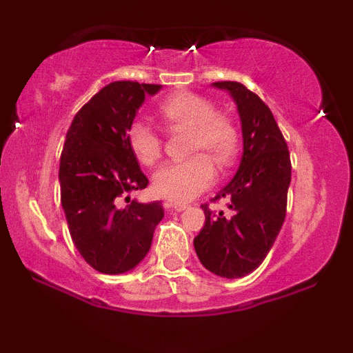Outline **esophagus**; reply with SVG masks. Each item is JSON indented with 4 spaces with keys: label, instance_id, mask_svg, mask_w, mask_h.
<instances>
[{
    "label": "esophagus",
    "instance_id": "1",
    "mask_svg": "<svg viewBox=\"0 0 353 353\" xmlns=\"http://www.w3.org/2000/svg\"><path fill=\"white\" fill-rule=\"evenodd\" d=\"M164 208L168 210H176V212H182V210L188 209V205L181 204V202H172V201H165Z\"/></svg>",
    "mask_w": 353,
    "mask_h": 353
}]
</instances>
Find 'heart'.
Segmentation results:
<instances>
[{"label":"heart","instance_id":"obj_1","mask_svg":"<svg viewBox=\"0 0 353 353\" xmlns=\"http://www.w3.org/2000/svg\"><path fill=\"white\" fill-rule=\"evenodd\" d=\"M159 116L169 128L189 129V154L182 163H168L152 177L157 196L172 202H188L216 181V163L230 168L239 154V132L228 116L216 112L208 98L194 92H177L159 104ZM128 144L143 165H152L163 152V141L149 124L132 121L128 128Z\"/></svg>","mask_w":353,"mask_h":353}]
</instances>
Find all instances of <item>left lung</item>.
<instances>
[{"mask_svg":"<svg viewBox=\"0 0 353 353\" xmlns=\"http://www.w3.org/2000/svg\"><path fill=\"white\" fill-rule=\"evenodd\" d=\"M212 86L225 89L236 103L244 152L236 176L212 199H229L232 216L202 204L205 224L194 239V249L212 274L239 279L264 262L281 232L292 165L285 139L264 101L237 81Z\"/></svg>","mask_w":353,"mask_h":353,"instance_id":"1","label":"left lung"}]
</instances>
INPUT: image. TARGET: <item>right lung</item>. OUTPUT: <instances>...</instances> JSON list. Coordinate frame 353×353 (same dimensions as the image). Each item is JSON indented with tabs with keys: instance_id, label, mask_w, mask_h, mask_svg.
I'll return each instance as SVG.
<instances>
[{
	"instance_id": "1",
	"label": "right lung",
	"mask_w": 353,
	"mask_h": 353,
	"mask_svg": "<svg viewBox=\"0 0 353 353\" xmlns=\"http://www.w3.org/2000/svg\"><path fill=\"white\" fill-rule=\"evenodd\" d=\"M159 89V84L136 81L108 84L79 109L68 129L59 161L61 205L76 249L98 272L134 269L164 217L159 201L121 205V197L149 182L128 144V128L145 96Z\"/></svg>"
}]
</instances>
